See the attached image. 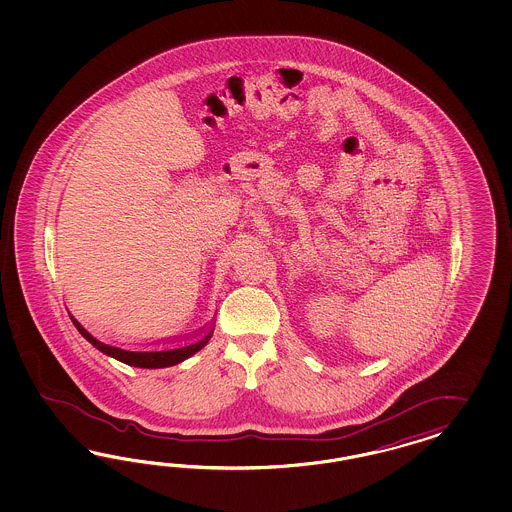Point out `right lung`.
<instances>
[{"label": "right lung", "instance_id": "1", "mask_svg": "<svg viewBox=\"0 0 512 512\" xmlns=\"http://www.w3.org/2000/svg\"><path fill=\"white\" fill-rule=\"evenodd\" d=\"M73 317V315H71ZM73 323L78 328V332L86 338V340L93 343L101 353L109 355V357L118 358L129 366H137V368H167V366H174L182 360L195 355L197 351H201L202 347L208 343V340L212 338V332H214V323H210L208 328H204L201 332V336L197 340L189 341L184 345H176L171 349H127V347H120V345H114V343H107V341H101L99 338H95L90 330H86L84 325L73 317Z\"/></svg>", "mask_w": 512, "mask_h": 512}]
</instances>
